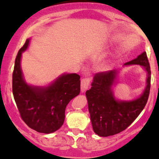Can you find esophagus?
<instances>
[{
	"mask_svg": "<svg viewBox=\"0 0 159 159\" xmlns=\"http://www.w3.org/2000/svg\"><path fill=\"white\" fill-rule=\"evenodd\" d=\"M91 78H84L81 81V90L82 92H84V91L88 89L89 86L90 85V83H91Z\"/></svg>",
	"mask_w": 159,
	"mask_h": 159,
	"instance_id": "1",
	"label": "esophagus"
}]
</instances>
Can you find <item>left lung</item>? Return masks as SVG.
<instances>
[{"mask_svg": "<svg viewBox=\"0 0 159 159\" xmlns=\"http://www.w3.org/2000/svg\"><path fill=\"white\" fill-rule=\"evenodd\" d=\"M125 65H140L148 72L147 86L140 98L131 102H118L112 92L116 70L95 74L91 89L86 91L91 124L94 133L101 137L121 132L136 119L148 102L151 87V68L146 52Z\"/></svg>", "mask_w": 159, "mask_h": 159, "instance_id": "left-lung-1", "label": "left lung"}]
</instances>
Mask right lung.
Returning a JSON list of instances; mask_svg holds the SVG:
<instances>
[{"mask_svg":"<svg viewBox=\"0 0 159 159\" xmlns=\"http://www.w3.org/2000/svg\"><path fill=\"white\" fill-rule=\"evenodd\" d=\"M28 44V39L16 56L12 76L13 95L25 124L38 132L49 134L61 127L67 105L79 94L80 76L65 74L46 88L28 85L23 79L20 65L21 53Z\"/></svg>","mask_w":159,"mask_h":159,"instance_id":"obj_1","label":"right lung"}]
</instances>
